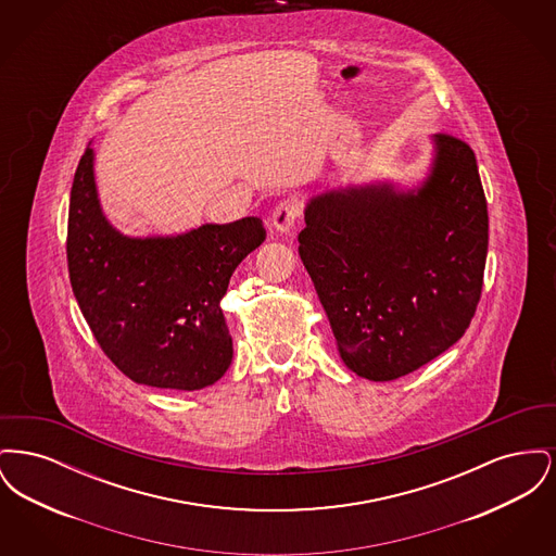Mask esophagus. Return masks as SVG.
I'll list each match as a JSON object with an SVG mask.
<instances>
[{
    "instance_id": "esophagus-1",
    "label": "esophagus",
    "mask_w": 556,
    "mask_h": 556,
    "mask_svg": "<svg viewBox=\"0 0 556 556\" xmlns=\"http://www.w3.org/2000/svg\"><path fill=\"white\" fill-rule=\"evenodd\" d=\"M302 214V202L298 198L281 200L273 211V227L279 233H290L298 225V218Z\"/></svg>"
}]
</instances>
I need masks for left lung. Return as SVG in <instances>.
Returning <instances> with one entry per match:
<instances>
[{"label":"left lung","mask_w":556,"mask_h":556,"mask_svg":"<svg viewBox=\"0 0 556 556\" xmlns=\"http://www.w3.org/2000/svg\"><path fill=\"white\" fill-rule=\"evenodd\" d=\"M417 189L392 184L331 189L304 211L300 258L345 367L392 381L456 344L483 286L488 204L473 150L433 135Z\"/></svg>","instance_id":"left-lung-1"}]
</instances>
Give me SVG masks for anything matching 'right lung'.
Wrapping results in <instances>:
<instances>
[{
    "instance_id": "1",
    "label": "right lung",
    "mask_w": 556,
    "mask_h": 556,
    "mask_svg": "<svg viewBox=\"0 0 556 556\" xmlns=\"http://www.w3.org/2000/svg\"><path fill=\"white\" fill-rule=\"evenodd\" d=\"M265 238L256 216L170 238L123 236L100 206L93 150L80 156L68 208L71 286L93 338L135 383L193 392L225 375L233 342L220 300Z\"/></svg>"
}]
</instances>
